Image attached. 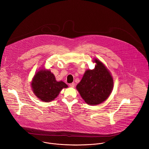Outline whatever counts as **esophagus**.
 <instances>
[{
  "label": "esophagus",
  "instance_id": "esophagus-1",
  "mask_svg": "<svg viewBox=\"0 0 149 149\" xmlns=\"http://www.w3.org/2000/svg\"><path fill=\"white\" fill-rule=\"evenodd\" d=\"M70 86L71 87H72V88H74V87H75V83H70Z\"/></svg>",
  "mask_w": 149,
  "mask_h": 149
}]
</instances>
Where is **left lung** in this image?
Instances as JSON below:
<instances>
[{"label": "left lung", "instance_id": "obj_1", "mask_svg": "<svg viewBox=\"0 0 149 149\" xmlns=\"http://www.w3.org/2000/svg\"><path fill=\"white\" fill-rule=\"evenodd\" d=\"M95 68L87 69L76 88L88 105H96L105 101L110 96L113 88L112 75L102 61L93 58Z\"/></svg>", "mask_w": 149, "mask_h": 149}]
</instances>
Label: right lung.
Listing matches in <instances>:
<instances>
[{"label": "right lung", "instance_id": "add662e5", "mask_svg": "<svg viewBox=\"0 0 149 149\" xmlns=\"http://www.w3.org/2000/svg\"><path fill=\"white\" fill-rule=\"evenodd\" d=\"M35 73L31 82L32 90L36 96L44 102L54 100L63 88L68 86L63 81H57L50 70L43 67Z\"/></svg>", "mask_w": 149, "mask_h": 149}]
</instances>
